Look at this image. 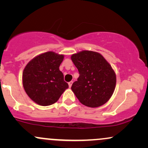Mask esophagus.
I'll return each instance as SVG.
<instances>
[{"label": "esophagus", "instance_id": "34e87169", "mask_svg": "<svg viewBox=\"0 0 148 148\" xmlns=\"http://www.w3.org/2000/svg\"><path fill=\"white\" fill-rule=\"evenodd\" d=\"M72 84H73V81H70V82H69V83H68V84H69V88L72 87Z\"/></svg>", "mask_w": 148, "mask_h": 148}]
</instances>
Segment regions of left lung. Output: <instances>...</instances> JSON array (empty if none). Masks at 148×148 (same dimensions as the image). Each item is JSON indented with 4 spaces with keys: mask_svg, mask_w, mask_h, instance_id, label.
<instances>
[{
    "mask_svg": "<svg viewBox=\"0 0 148 148\" xmlns=\"http://www.w3.org/2000/svg\"><path fill=\"white\" fill-rule=\"evenodd\" d=\"M79 77L73 83L72 90L85 106L96 108L109 100L116 84L115 73L101 54L82 51L72 55Z\"/></svg>",
    "mask_w": 148,
    "mask_h": 148,
    "instance_id": "1",
    "label": "left lung"
}]
</instances>
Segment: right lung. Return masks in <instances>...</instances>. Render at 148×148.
Returning <instances> with one entry per match:
<instances>
[{
  "label": "right lung",
  "mask_w": 148,
  "mask_h": 148,
  "mask_svg": "<svg viewBox=\"0 0 148 148\" xmlns=\"http://www.w3.org/2000/svg\"><path fill=\"white\" fill-rule=\"evenodd\" d=\"M64 55L48 51L37 56L26 64L22 81L25 92L35 103L49 106L56 103L69 86L59 69Z\"/></svg>",
  "instance_id": "right-lung-1"
}]
</instances>
